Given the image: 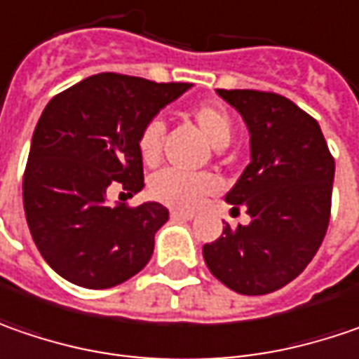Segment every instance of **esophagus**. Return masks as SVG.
<instances>
[{
    "instance_id": "1",
    "label": "esophagus",
    "mask_w": 359,
    "mask_h": 359,
    "mask_svg": "<svg viewBox=\"0 0 359 359\" xmlns=\"http://www.w3.org/2000/svg\"><path fill=\"white\" fill-rule=\"evenodd\" d=\"M195 215L193 212H182V210H170V219L172 221H191Z\"/></svg>"
}]
</instances>
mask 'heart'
<instances>
[{"label":"heart","mask_w":359,"mask_h":359,"mask_svg":"<svg viewBox=\"0 0 359 359\" xmlns=\"http://www.w3.org/2000/svg\"><path fill=\"white\" fill-rule=\"evenodd\" d=\"M191 118L215 149H223L233 136V120L223 106L201 104L191 112ZM164 126L161 120H150L138 136V154L147 164H154L161 154ZM217 189L210 175H182L177 170H161L149 182V193L154 201L179 210L196 209Z\"/></svg>","instance_id":"heart-1"}]
</instances>
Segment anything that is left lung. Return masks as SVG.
I'll list each match as a JSON object with an SVG mask.
<instances>
[{
	"label": "left lung",
	"mask_w": 359,
	"mask_h": 359,
	"mask_svg": "<svg viewBox=\"0 0 359 359\" xmlns=\"http://www.w3.org/2000/svg\"><path fill=\"white\" fill-rule=\"evenodd\" d=\"M245 120L251 163L225 201L249 225L223 226L203 247L209 271L241 295H265L293 281L318 253L332 210L335 163L316 118L259 90H217Z\"/></svg>",
	"instance_id": "obj_1"
}]
</instances>
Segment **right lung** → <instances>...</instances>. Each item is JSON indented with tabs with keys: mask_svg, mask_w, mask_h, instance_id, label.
Returning <instances> with one entry per match:
<instances>
[{
	"mask_svg": "<svg viewBox=\"0 0 359 359\" xmlns=\"http://www.w3.org/2000/svg\"><path fill=\"white\" fill-rule=\"evenodd\" d=\"M191 86L104 72L43 108L24 172L25 219L41 257L70 283L114 287L150 261L166 207L108 205V193L142 191L138 136Z\"/></svg>",
	"mask_w": 359,
	"mask_h": 359,
	"instance_id": "right-lung-1",
	"label": "right lung"
}]
</instances>
